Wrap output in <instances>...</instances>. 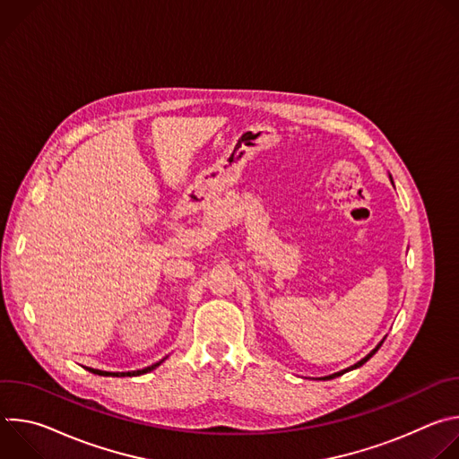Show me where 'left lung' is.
Returning a JSON list of instances; mask_svg holds the SVG:
<instances>
[{
	"instance_id": "obj_1",
	"label": "left lung",
	"mask_w": 459,
	"mask_h": 459,
	"mask_svg": "<svg viewBox=\"0 0 459 459\" xmlns=\"http://www.w3.org/2000/svg\"><path fill=\"white\" fill-rule=\"evenodd\" d=\"M383 342H385V338H383V340H381V342H379V343H377V345H376V347H374V349H372V351H370L363 359H359V361H358V363H354L352 367H347V368H343V370H340V372H334V374H331V376H323V377H317V379H323V381H326V379H334V377H338V376H343V374H345V372H349V370L359 368L361 365H365V363H367V361H368V359H370V358L379 351V347L383 345Z\"/></svg>"
}]
</instances>
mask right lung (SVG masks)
Masks as SVG:
<instances>
[{
	"label": "right lung",
	"instance_id": "right-lung-1",
	"mask_svg": "<svg viewBox=\"0 0 459 459\" xmlns=\"http://www.w3.org/2000/svg\"><path fill=\"white\" fill-rule=\"evenodd\" d=\"M163 361H165V358H163L161 361H158V363L151 365V367H145V368H142V370H130V372H107V370H98V368H91V367H85V368H87L89 372H92V374H98V376H112V377H133V376H142V374H147V372L154 370V368H156V367H160Z\"/></svg>",
	"mask_w": 459,
	"mask_h": 459
}]
</instances>
